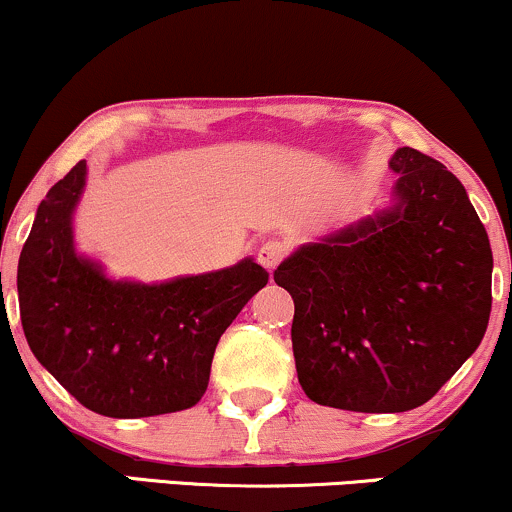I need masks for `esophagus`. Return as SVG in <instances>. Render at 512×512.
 Listing matches in <instances>:
<instances>
[{"label":"esophagus","mask_w":512,"mask_h":512,"mask_svg":"<svg viewBox=\"0 0 512 512\" xmlns=\"http://www.w3.org/2000/svg\"><path fill=\"white\" fill-rule=\"evenodd\" d=\"M286 257V245L281 243V240H267V243L262 245L260 250H257V260L267 272H272L276 269V264Z\"/></svg>","instance_id":"34e87169"}]
</instances>
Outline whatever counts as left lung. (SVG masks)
Returning <instances> with one entry per match:
<instances>
[{
  "label": "left lung",
  "instance_id": "1",
  "mask_svg": "<svg viewBox=\"0 0 512 512\" xmlns=\"http://www.w3.org/2000/svg\"><path fill=\"white\" fill-rule=\"evenodd\" d=\"M392 204L276 267L291 293L298 383L322 407H421L477 351L493 255L462 182L421 151L390 158Z\"/></svg>",
  "mask_w": 512,
  "mask_h": 512
}]
</instances>
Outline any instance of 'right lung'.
Here are the masks:
<instances>
[{"label": "right lung", "mask_w": 512, "mask_h": 512, "mask_svg": "<svg viewBox=\"0 0 512 512\" xmlns=\"http://www.w3.org/2000/svg\"><path fill=\"white\" fill-rule=\"evenodd\" d=\"M86 175L79 161L35 211L16 276L26 342L96 414L139 419L195 407L221 334L269 274L245 257L219 272L156 284L113 279L103 262L76 250L74 211Z\"/></svg>", "instance_id": "add662e5"}]
</instances>
